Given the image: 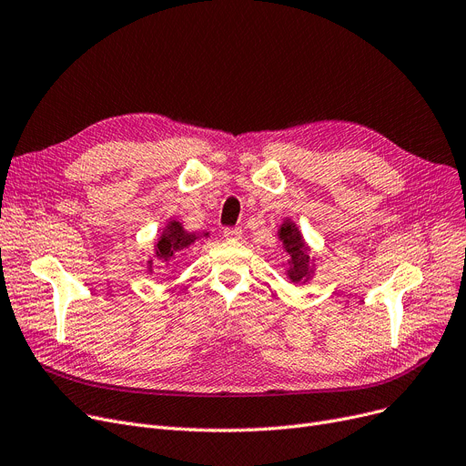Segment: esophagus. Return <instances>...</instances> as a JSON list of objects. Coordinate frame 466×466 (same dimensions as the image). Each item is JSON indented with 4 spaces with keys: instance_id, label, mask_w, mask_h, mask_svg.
<instances>
[{
    "instance_id": "obj_1",
    "label": "esophagus",
    "mask_w": 466,
    "mask_h": 466,
    "mask_svg": "<svg viewBox=\"0 0 466 466\" xmlns=\"http://www.w3.org/2000/svg\"><path fill=\"white\" fill-rule=\"evenodd\" d=\"M223 234H225V238H227V239H232V241H234V239H239V238H241V228H239V227L225 228V232H223Z\"/></svg>"
}]
</instances>
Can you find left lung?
Returning a JSON list of instances; mask_svg holds the SVG:
<instances>
[{"label":"left lung","mask_w":466,"mask_h":466,"mask_svg":"<svg viewBox=\"0 0 466 466\" xmlns=\"http://www.w3.org/2000/svg\"><path fill=\"white\" fill-rule=\"evenodd\" d=\"M278 238L289 255L287 278L292 283H308L315 272V257L309 255V246L295 220L287 217L278 230Z\"/></svg>","instance_id":"left-lung-1"}]
</instances>
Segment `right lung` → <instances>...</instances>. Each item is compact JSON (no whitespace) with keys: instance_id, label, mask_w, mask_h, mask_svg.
Here are the masks:
<instances>
[{"instance_id":"obj_1","label":"right lung","mask_w":466,"mask_h":466,"mask_svg":"<svg viewBox=\"0 0 466 466\" xmlns=\"http://www.w3.org/2000/svg\"><path fill=\"white\" fill-rule=\"evenodd\" d=\"M209 232H187L183 223H179L177 218H169L166 227L162 228V234L155 241V249L153 257L147 260V272L153 274L155 270V260L167 264L169 260H174L177 255L185 253L190 249L194 243H198L202 238H208Z\"/></svg>"}]
</instances>
